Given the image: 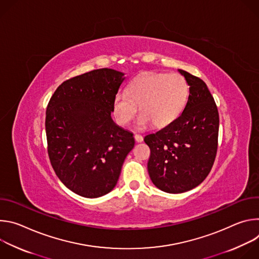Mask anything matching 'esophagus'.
Here are the masks:
<instances>
[{
	"mask_svg": "<svg viewBox=\"0 0 259 259\" xmlns=\"http://www.w3.org/2000/svg\"><path fill=\"white\" fill-rule=\"evenodd\" d=\"M134 138H135L136 142H142L143 141V137L141 135H139V134H135Z\"/></svg>",
	"mask_w": 259,
	"mask_h": 259,
	"instance_id": "34e87169",
	"label": "esophagus"
}]
</instances>
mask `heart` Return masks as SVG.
Returning a JSON list of instances; mask_svg holds the SVG:
<instances>
[{"label":"heart","mask_w":259,"mask_h":259,"mask_svg":"<svg viewBox=\"0 0 259 259\" xmlns=\"http://www.w3.org/2000/svg\"><path fill=\"white\" fill-rule=\"evenodd\" d=\"M189 95V84L179 73H147L131 82L126 93L115 96L113 112L121 126H129L139 106L138 129H145L151 123L164 128L182 114Z\"/></svg>","instance_id":"heart-1"}]
</instances>
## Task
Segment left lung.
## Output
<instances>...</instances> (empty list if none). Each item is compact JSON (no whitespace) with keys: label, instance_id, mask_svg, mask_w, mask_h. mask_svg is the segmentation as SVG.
Wrapping results in <instances>:
<instances>
[{"label":"left lung","instance_id":"left-lung-1","mask_svg":"<svg viewBox=\"0 0 259 259\" xmlns=\"http://www.w3.org/2000/svg\"><path fill=\"white\" fill-rule=\"evenodd\" d=\"M190 86L189 100L172 124L144 137L151 157L147 170L155 186L169 194L193 190L208 176L218 141L219 116L207 85L178 69Z\"/></svg>","mask_w":259,"mask_h":259}]
</instances>
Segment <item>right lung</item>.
<instances>
[{
  "label": "right lung",
  "mask_w": 259,
  "mask_h": 259,
  "mask_svg": "<svg viewBox=\"0 0 259 259\" xmlns=\"http://www.w3.org/2000/svg\"><path fill=\"white\" fill-rule=\"evenodd\" d=\"M124 72L94 69L64 81L47 106L46 135L51 165L64 186L84 198L116 187L134 146L131 132L112 119Z\"/></svg>",
  "instance_id": "add662e5"
}]
</instances>
